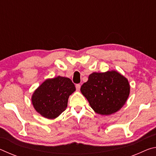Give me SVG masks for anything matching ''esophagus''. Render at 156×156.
Returning a JSON list of instances; mask_svg holds the SVG:
<instances>
[{
  "label": "esophagus",
  "mask_w": 156,
  "mask_h": 156,
  "mask_svg": "<svg viewBox=\"0 0 156 156\" xmlns=\"http://www.w3.org/2000/svg\"><path fill=\"white\" fill-rule=\"evenodd\" d=\"M76 90H77V91L80 90V84H76Z\"/></svg>",
  "instance_id": "34e87169"
}]
</instances>
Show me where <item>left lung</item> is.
Segmentation results:
<instances>
[{
  "mask_svg": "<svg viewBox=\"0 0 156 156\" xmlns=\"http://www.w3.org/2000/svg\"><path fill=\"white\" fill-rule=\"evenodd\" d=\"M80 91L96 113L108 115L123 107L130 93L128 80L117 71L94 72L81 86Z\"/></svg>",
  "mask_w": 156,
  "mask_h": 156,
  "instance_id": "1",
  "label": "left lung"
}]
</instances>
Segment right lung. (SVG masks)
Listing matches in <instances>:
<instances>
[{"instance_id":"right-lung-1","label":"right lung","mask_w":156,"mask_h":156,"mask_svg":"<svg viewBox=\"0 0 156 156\" xmlns=\"http://www.w3.org/2000/svg\"><path fill=\"white\" fill-rule=\"evenodd\" d=\"M76 91L69 78L58 76L47 79L37 88L31 96L34 109L48 119H54L67 107L68 98Z\"/></svg>"}]
</instances>
